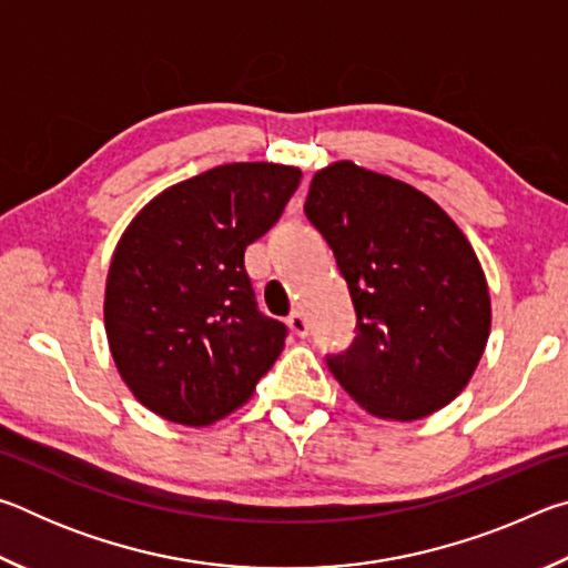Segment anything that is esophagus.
<instances>
[{
    "instance_id": "1",
    "label": "esophagus",
    "mask_w": 568,
    "mask_h": 568,
    "mask_svg": "<svg viewBox=\"0 0 568 568\" xmlns=\"http://www.w3.org/2000/svg\"><path fill=\"white\" fill-rule=\"evenodd\" d=\"M287 325H291V331L295 333V335H307V321H305V315L301 313V311H295V313H291V318H287Z\"/></svg>"
}]
</instances>
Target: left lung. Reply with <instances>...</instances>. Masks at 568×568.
Returning <instances> with one entry per match:
<instances>
[{
  "label": "left lung",
  "mask_w": 568,
  "mask_h": 568,
  "mask_svg": "<svg viewBox=\"0 0 568 568\" xmlns=\"http://www.w3.org/2000/svg\"><path fill=\"white\" fill-rule=\"evenodd\" d=\"M305 215L331 245L358 318L351 351L328 358L345 393L386 420L448 406L491 331L468 237L420 190L351 160L315 172Z\"/></svg>",
  "instance_id": "left-lung-1"
}]
</instances>
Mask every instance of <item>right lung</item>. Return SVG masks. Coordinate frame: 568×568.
Instances as JSON below:
<instances>
[{
  "instance_id": "obj_1",
  "label": "right lung",
  "mask_w": 568,
  "mask_h": 568,
  "mask_svg": "<svg viewBox=\"0 0 568 568\" xmlns=\"http://www.w3.org/2000/svg\"><path fill=\"white\" fill-rule=\"evenodd\" d=\"M301 168L233 162L162 190L112 253L104 331L142 406L180 426H210L253 396L285 345L245 273L301 185Z\"/></svg>"
}]
</instances>
